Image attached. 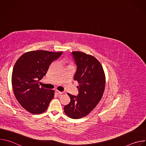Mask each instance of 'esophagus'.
Segmentation results:
<instances>
[{
	"label": "esophagus",
	"instance_id": "34e87169",
	"mask_svg": "<svg viewBox=\"0 0 146 146\" xmlns=\"http://www.w3.org/2000/svg\"><path fill=\"white\" fill-rule=\"evenodd\" d=\"M55 93H56L58 95H60L63 94V92H60V91H58V90H56V91H55Z\"/></svg>",
	"mask_w": 146,
	"mask_h": 146
}]
</instances>
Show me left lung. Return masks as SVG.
Returning <instances> with one entry per match:
<instances>
[{"instance_id":"1","label":"left lung","mask_w":146,"mask_h":146,"mask_svg":"<svg viewBox=\"0 0 146 146\" xmlns=\"http://www.w3.org/2000/svg\"><path fill=\"white\" fill-rule=\"evenodd\" d=\"M72 55L77 65L74 80L79 85L77 96L68 94L70 98L64 111L70 118L79 119L88 115L101 100L105 88V74L99 60L94 56L80 51Z\"/></svg>"}]
</instances>
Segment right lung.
Masks as SVG:
<instances>
[{"instance_id": "add662e5", "label": "right lung", "mask_w": 146, "mask_h": 146, "mask_svg": "<svg viewBox=\"0 0 146 146\" xmlns=\"http://www.w3.org/2000/svg\"><path fill=\"white\" fill-rule=\"evenodd\" d=\"M44 50L25 52L14 65L11 82L14 95L28 112L38 114L44 112L54 97V91L40 87L38 81L46 76L52 62L62 55Z\"/></svg>"}]
</instances>
